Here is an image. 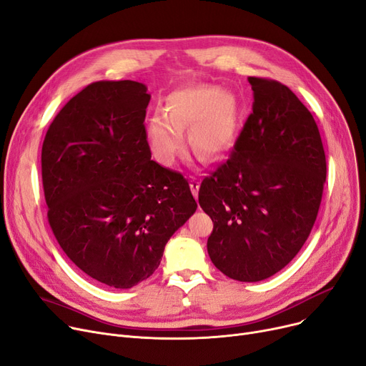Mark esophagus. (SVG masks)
Listing matches in <instances>:
<instances>
[{
    "mask_svg": "<svg viewBox=\"0 0 366 366\" xmlns=\"http://www.w3.org/2000/svg\"><path fill=\"white\" fill-rule=\"evenodd\" d=\"M189 188H191V191H193L194 197H197V194H199V188H200V182H199V179H197V178H191V181H189Z\"/></svg>",
    "mask_w": 366,
    "mask_h": 366,
    "instance_id": "34e87169",
    "label": "esophagus"
}]
</instances>
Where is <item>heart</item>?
Instances as JSON below:
<instances>
[{"mask_svg": "<svg viewBox=\"0 0 366 366\" xmlns=\"http://www.w3.org/2000/svg\"><path fill=\"white\" fill-rule=\"evenodd\" d=\"M237 127V108L232 96L214 86L173 92L166 115L157 114L147 124V142L160 164L172 166L185 149L184 130L191 147L203 157H219L232 147Z\"/></svg>", "mask_w": 366, "mask_h": 366, "instance_id": "heart-1", "label": "heart"}]
</instances>
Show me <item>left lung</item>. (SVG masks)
<instances>
[{"mask_svg":"<svg viewBox=\"0 0 366 366\" xmlns=\"http://www.w3.org/2000/svg\"><path fill=\"white\" fill-rule=\"evenodd\" d=\"M254 90L234 149L199 189L214 222L207 254L229 279L259 282L290 264L322 202L326 159L312 112L285 84L249 76Z\"/></svg>","mask_w":366,"mask_h":366,"instance_id":"left-lung-1","label":"left lung"}]
</instances>
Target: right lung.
Returning a JSON list of instances; mask_svg holds the SVG:
<instances>
[{
	"mask_svg": "<svg viewBox=\"0 0 366 366\" xmlns=\"http://www.w3.org/2000/svg\"><path fill=\"white\" fill-rule=\"evenodd\" d=\"M151 96L138 81H96L56 115L41 151L47 218L66 257L92 279L129 290L159 267L196 212L187 179L151 160Z\"/></svg>",
	"mask_w": 366,
	"mask_h": 366,
	"instance_id": "add662e5",
	"label": "right lung"
}]
</instances>
